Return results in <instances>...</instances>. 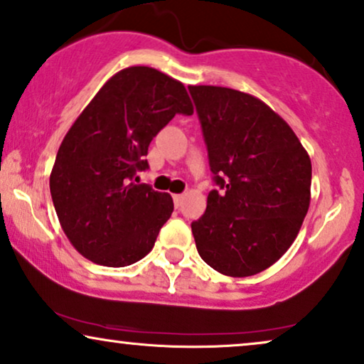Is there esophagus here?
I'll list each match as a JSON object with an SVG mask.
<instances>
[{
  "label": "esophagus",
  "mask_w": 364,
  "mask_h": 364,
  "mask_svg": "<svg viewBox=\"0 0 364 364\" xmlns=\"http://www.w3.org/2000/svg\"><path fill=\"white\" fill-rule=\"evenodd\" d=\"M182 199H183V196H182V193H173V204H176V207L181 205Z\"/></svg>",
  "instance_id": "1"
}]
</instances>
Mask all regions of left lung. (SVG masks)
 Returning a JSON list of instances; mask_svg holds the SVG:
<instances>
[{
	"label": "left lung",
	"mask_w": 364,
	"mask_h": 364,
	"mask_svg": "<svg viewBox=\"0 0 364 364\" xmlns=\"http://www.w3.org/2000/svg\"><path fill=\"white\" fill-rule=\"evenodd\" d=\"M219 188L193 220L204 262L225 276H254L279 261L309 209L311 160L266 103L225 87H188Z\"/></svg>",
	"instance_id": "1"
}]
</instances>
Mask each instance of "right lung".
I'll return each mask as SVG.
<instances>
[{
  "instance_id": "add662e5",
  "label": "right lung",
  "mask_w": 364,
  "mask_h": 364,
  "mask_svg": "<svg viewBox=\"0 0 364 364\" xmlns=\"http://www.w3.org/2000/svg\"><path fill=\"white\" fill-rule=\"evenodd\" d=\"M193 107L181 82L149 67L108 80L61 141L50 176L53 205L70 242L92 262L130 266L152 251L172 215L171 193L135 183L149 145Z\"/></svg>"
}]
</instances>
